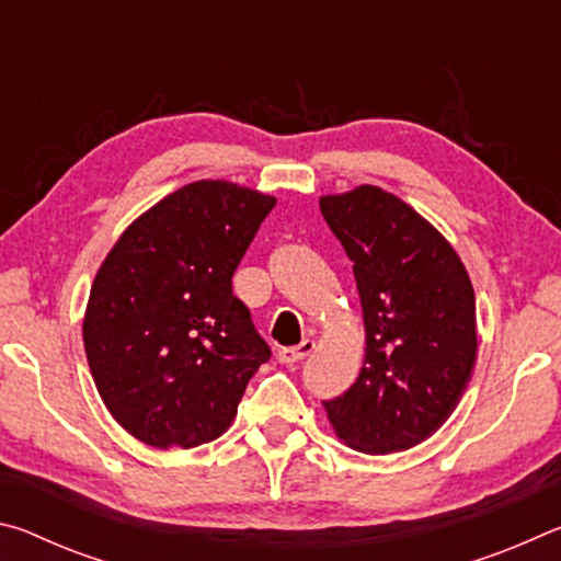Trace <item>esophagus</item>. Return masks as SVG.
Listing matches in <instances>:
<instances>
[{
	"instance_id": "34e87169",
	"label": "esophagus",
	"mask_w": 561,
	"mask_h": 561,
	"mask_svg": "<svg viewBox=\"0 0 561 561\" xmlns=\"http://www.w3.org/2000/svg\"><path fill=\"white\" fill-rule=\"evenodd\" d=\"M311 351H314V341H301L299 346H284L277 351V360L279 364H299V360L307 358Z\"/></svg>"
}]
</instances>
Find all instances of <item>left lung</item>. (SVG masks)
Listing matches in <instances>:
<instances>
[{
    "instance_id": "obj_1",
    "label": "left lung",
    "mask_w": 561,
    "mask_h": 561,
    "mask_svg": "<svg viewBox=\"0 0 561 561\" xmlns=\"http://www.w3.org/2000/svg\"><path fill=\"white\" fill-rule=\"evenodd\" d=\"M364 309L356 383L324 401L341 440L368 455L408 450L440 428L468 388L478 351L474 291L445 237L381 187L321 197Z\"/></svg>"
}]
</instances>
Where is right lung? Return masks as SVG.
<instances>
[{
    "label": "right lung",
    "mask_w": 561,
    "mask_h": 561,
    "mask_svg": "<svg viewBox=\"0 0 561 561\" xmlns=\"http://www.w3.org/2000/svg\"><path fill=\"white\" fill-rule=\"evenodd\" d=\"M277 201L201 180L140 215L93 279L83 346L111 415L153 448L227 431L272 348L232 274Z\"/></svg>",
    "instance_id": "obj_1"
}]
</instances>
